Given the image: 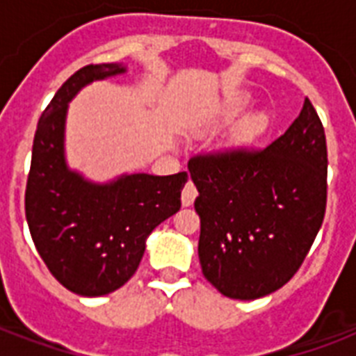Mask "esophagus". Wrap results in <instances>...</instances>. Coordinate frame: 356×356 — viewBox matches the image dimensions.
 <instances>
[{
  "mask_svg": "<svg viewBox=\"0 0 356 356\" xmlns=\"http://www.w3.org/2000/svg\"><path fill=\"white\" fill-rule=\"evenodd\" d=\"M195 197H197V190H195L194 183H192V181H188V183H186V186H184V188H183V195H181L183 207H190V205H192Z\"/></svg>",
  "mask_w": 356,
  "mask_h": 356,
  "instance_id": "34e87169",
  "label": "esophagus"
}]
</instances>
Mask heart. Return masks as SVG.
I'll return each instance as SVG.
<instances>
[{
    "mask_svg": "<svg viewBox=\"0 0 356 356\" xmlns=\"http://www.w3.org/2000/svg\"><path fill=\"white\" fill-rule=\"evenodd\" d=\"M248 97L245 96H233L229 97L227 102L222 105V116L223 118H236L240 114L248 108ZM264 118H254L253 122L249 123V129L251 131H260V129L264 127Z\"/></svg>",
    "mask_w": 356,
    "mask_h": 356,
    "instance_id": "obj_1",
    "label": "heart"
}]
</instances>
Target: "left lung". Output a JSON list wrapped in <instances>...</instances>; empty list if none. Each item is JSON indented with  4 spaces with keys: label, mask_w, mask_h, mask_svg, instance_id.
<instances>
[{
    "label": "left lung",
    "mask_w": 356,
    "mask_h": 356,
    "mask_svg": "<svg viewBox=\"0 0 356 356\" xmlns=\"http://www.w3.org/2000/svg\"><path fill=\"white\" fill-rule=\"evenodd\" d=\"M188 172L200 192L197 253L207 281L242 301L284 286L325 216V131L309 97L268 147L201 153Z\"/></svg>",
    "instance_id": "8db88e82"
}]
</instances>
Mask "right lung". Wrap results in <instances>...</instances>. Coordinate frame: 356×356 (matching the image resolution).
<instances>
[{"label": "right lung", "instance_id": "obj_1", "mask_svg": "<svg viewBox=\"0 0 356 356\" xmlns=\"http://www.w3.org/2000/svg\"><path fill=\"white\" fill-rule=\"evenodd\" d=\"M125 72L122 64L77 70L42 113L33 140L25 218L38 254L70 292L97 298L134 275L151 231L181 209L188 173H131L107 184L86 181L66 166L68 103L92 81Z\"/></svg>", "mask_w": 356, "mask_h": 356}]
</instances>
